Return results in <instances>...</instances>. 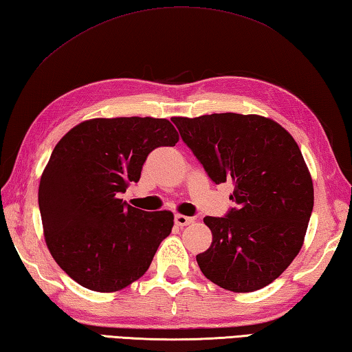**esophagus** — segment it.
<instances>
[{
  "instance_id": "obj_1",
  "label": "esophagus",
  "mask_w": 352,
  "mask_h": 352,
  "mask_svg": "<svg viewBox=\"0 0 352 352\" xmlns=\"http://www.w3.org/2000/svg\"><path fill=\"white\" fill-rule=\"evenodd\" d=\"M174 221H175V225H177V226L183 228V226H188V225H190V223L194 221V219H192V217H186V215H180V214H177V215L174 217Z\"/></svg>"
}]
</instances>
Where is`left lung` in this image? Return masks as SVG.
<instances>
[{"label": "left lung", "mask_w": 352, "mask_h": 352, "mask_svg": "<svg viewBox=\"0 0 352 352\" xmlns=\"http://www.w3.org/2000/svg\"><path fill=\"white\" fill-rule=\"evenodd\" d=\"M215 184L232 182L237 206L204 217L212 243L197 255L204 277L232 292L272 283L303 245L314 188L296 140L260 115L172 118Z\"/></svg>", "instance_id": "left-lung-1"}]
</instances>
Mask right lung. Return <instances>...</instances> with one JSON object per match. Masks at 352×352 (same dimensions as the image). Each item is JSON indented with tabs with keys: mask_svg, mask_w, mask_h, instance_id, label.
<instances>
[{
	"mask_svg": "<svg viewBox=\"0 0 352 352\" xmlns=\"http://www.w3.org/2000/svg\"><path fill=\"white\" fill-rule=\"evenodd\" d=\"M177 142L169 120L121 117L82 121L55 146L38 206L49 251L76 283L113 292L148 271L174 215L146 212L118 197L140 180L152 151Z\"/></svg>",
	"mask_w": 352,
	"mask_h": 352,
	"instance_id": "obj_1",
	"label": "right lung"
}]
</instances>
